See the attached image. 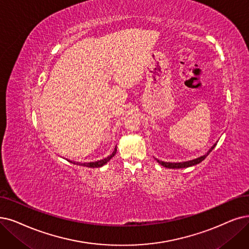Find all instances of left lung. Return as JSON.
Masks as SVG:
<instances>
[{
  "mask_svg": "<svg viewBox=\"0 0 249 249\" xmlns=\"http://www.w3.org/2000/svg\"><path fill=\"white\" fill-rule=\"evenodd\" d=\"M215 145H216V143H214V144H213V146L210 149V150L207 151V153H206V154H204V155H202V156H200V157H198V158L192 159V160L183 161V162H165V161L158 160L157 158H155V159H156L157 162H158L159 164H161L162 166L167 167V168H184V167H189V166H192V165H195V164L200 163L202 160H204L205 157L213 151V149L215 147Z\"/></svg>",
  "mask_w": 249,
  "mask_h": 249,
  "instance_id": "1",
  "label": "left lung"
}]
</instances>
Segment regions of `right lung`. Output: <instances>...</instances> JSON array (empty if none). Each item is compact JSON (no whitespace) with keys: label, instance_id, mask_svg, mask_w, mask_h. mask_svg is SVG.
Listing matches in <instances>:
<instances>
[{"label":"right lung","instance_id":"1","mask_svg":"<svg viewBox=\"0 0 249 249\" xmlns=\"http://www.w3.org/2000/svg\"><path fill=\"white\" fill-rule=\"evenodd\" d=\"M115 153H116V147L114 148V151L109 155V156H107L106 158H104V159H101V160H98V161H95V162H84V163H82V162H76V161H71V160H67L69 161V162H71V163H73V164H77V165H83V166H88V167H101V166H103L104 164H106L109 160H110V159L115 155Z\"/></svg>","mask_w":249,"mask_h":249}]
</instances>
